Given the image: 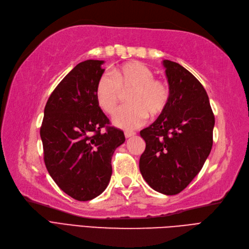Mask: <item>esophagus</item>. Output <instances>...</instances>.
<instances>
[{
    "label": "esophagus",
    "instance_id": "obj_1",
    "mask_svg": "<svg viewBox=\"0 0 249 249\" xmlns=\"http://www.w3.org/2000/svg\"><path fill=\"white\" fill-rule=\"evenodd\" d=\"M124 134H125V138L126 139H129V138H131V136L135 135V132H133V131H125Z\"/></svg>",
    "mask_w": 249,
    "mask_h": 249
}]
</instances>
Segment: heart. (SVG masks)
<instances>
[{
	"label": "heart",
	"mask_w": 249,
	"mask_h": 249,
	"mask_svg": "<svg viewBox=\"0 0 249 249\" xmlns=\"http://www.w3.org/2000/svg\"><path fill=\"white\" fill-rule=\"evenodd\" d=\"M127 104L120 109L113 123L123 129H133L146 121L148 114H161L170 100L167 86L154 78V72L141 62H128L103 74L96 85V101L108 115L116 113L123 92Z\"/></svg>",
	"instance_id": "1"
}]
</instances>
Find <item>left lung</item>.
I'll use <instances>...</instances> for the list:
<instances>
[{"instance_id":"left-lung-1","label":"left lung","mask_w":249,"mask_h":249,"mask_svg":"<svg viewBox=\"0 0 249 249\" xmlns=\"http://www.w3.org/2000/svg\"><path fill=\"white\" fill-rule=\"evenodd\" d=\"M170 89L165 109L141 131L146 142L140 171L151 188L174 196L202 170L213 145L215 119L209 97L180 64L163 60Z\"/></svg>"}]
</instances>
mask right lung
<instances>
[{
    "label": "right lung",
    "instance_id": "right-lung-1",
    "mask_svg": "<svg viewBox=\"0 0 249 249\" xmlns=\"http://www.w3.org/2000/svg\"><path fill=\"white\" fill-rule=\"evenodd\" d=\"M104 61L87 60L72 69L46 102L40 136L44 162L55 184L74 199L86 202L107 187L111 157L125 142L96 101V85Z\"/></svg>",
    "mask_w": 249,
    "mask_h": 249
}]
</instances>
